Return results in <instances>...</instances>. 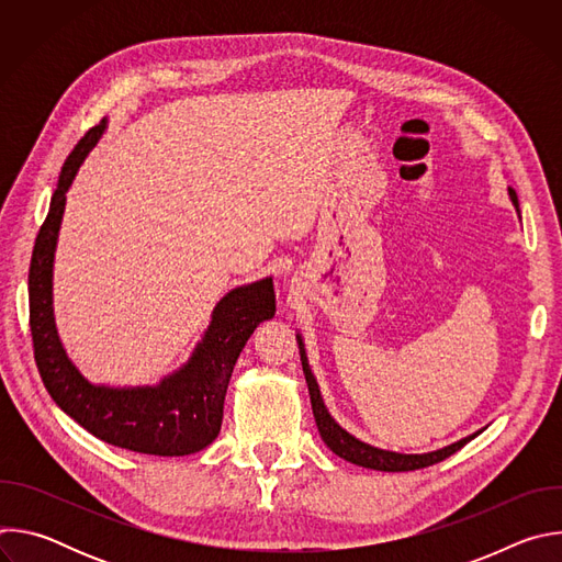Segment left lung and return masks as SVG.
<instances>
[{
  "mask_svg": "<svg viewBox=\"0 0 562 562\" xmlns=\"http://www.w3.org/2000/svg\"><path fill=\"white\" fill-rule=\"evenodd\" d=\"M509 193V200L518 213V220H520V206H518V195L514 189H507ZM295 340H297V349H300V360H302V371H304V378H306V386H308V395H311V409H313V418H315V425H317V431H319V438L325 440V445L340 458H345L347 462H353L358 467H367V469H375V471H414V469H423V467H431L445 458H449L451 453H456L458 449H462L469 440H473L475 436H480L485 431L477 429L475 434L467 436V438H460L458 442H451L442 449H436V451H427V453H400V451H389V449H380V447H373L369 442H362L358 440L353 434H349L347 429H342L336 418L329 414L325 400H323V393H319V386H317V380L308 367V358H306V349H304V340H302V334L297 331L295 334Z\"/></svg>",
  "mask_w": 562,
  "mask_h": 562,
  "instance_id": "obj_1",
  "label": "left lung"
}]
</instances>
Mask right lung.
<instances>
[{
	"mask_svg": "<svg viewBox=\"0 0 562 562\" xmlns=\"http://www.w3.org/2000/svg\"><path fill=\"white\" fill-rule=\"evenodd\" d=\"M109 122L91 128L61 167L29 271L35 362L55 405L95 438L148 456H189L209 447L222 427L233 367L251 334L276 315L273 278L231 289L213 306L189 360L155 384H95L68 358L55 325L53 265L66 193Z\"/></svg>",
	"mask_w": 562,
	"mask_h": 562,
	"instance_id": "add662e5",
	"label": "right lung"
}]
</instances>
